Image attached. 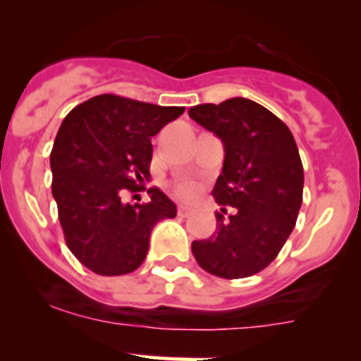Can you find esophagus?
Instances as JSON below:
<instances>
[{"mask_svg":"<svg viewBox=\"0 0 361 361\" xmlns=\"http://www.w3.org/2000/svg\"><path fill=\"white\" fill-rule=\"evenodd\" d=\"M177 212H178V216H183V218H186V216H190L191 212H193V209L188 207V205H178Z\"/></svg>","mask_w":361,"mask_h":361,"instance_id":"obj_1","label":"esophagus"}]
</instances>
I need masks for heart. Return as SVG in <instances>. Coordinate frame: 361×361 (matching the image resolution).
Returning <instances> with one entry per match:
<instances>
[{
	"label": "heart",
	"mask_w": 361,
	"mask_h": 361,
	"mask_svg": "<svg viewBox=\"0 0 361 361\" xmlns=\"http://www.w3.org/2000/svg\"><path fill=\"white\" fill-rule=\"evenodd\" d=\"M175 191H177V195H180V197L188 198L191 197V195H195L197 186H195V183H191V180H178V183L175 184Z\"/></svg>",
	"instance_id": "obj_1"
}]
</instances>
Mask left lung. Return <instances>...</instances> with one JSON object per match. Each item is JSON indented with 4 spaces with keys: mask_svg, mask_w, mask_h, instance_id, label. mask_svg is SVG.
<instances>
[{
    "mask_svg": "<svg viewBox=\"0 0 361 361\" xmlns=\"http://www.w3.org/2000/svg\"><path fill=\"white\" fill-rule=\"evenodd\" d=\"M188 113L225 149L223 171L212 190L223 205L216 212V232L193 241L191 252L214 276H252L276 259L303 202V164L294 136L269 109L245 97L198 104ZM226 204L235 207L228 216Z\"/></svg>",
    "mask_w": 361,
    "mask_h": 361,
    "instance_id": "1",
    "label": "left lung"
}]
</instances>
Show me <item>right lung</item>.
I'll list each match as a JSON object with an SVG mask.
<instances>
[{"instance_id": "right-lung-1", "label": "right lung", "mask_w": 361, "mask_h": 361, "mask_svg": "<svg viewBox=\"0 0 361 361\" xmlns=\"http://www.w3.org/2000/svg\"><path fill=\"white\" fill-rule=\"evenodd\" d=\"M184 113L102 94L75 106L63 118L51 150L53 197L65 243L94 273L118 276L142 266L150 232L177 207L157 188L147 204H122L123 190H145L152 136Z\"/></svg>"}]
</instances>
